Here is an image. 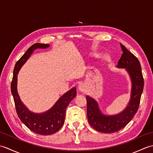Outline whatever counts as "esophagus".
Masks as SVG:
<instances>
[{
  "instance_id": "1",
  "label": "esophagus",
  "mask_w": 153,
  "mask_h": 153,
  "mask_svg": "<svg viewBox=\"0 0 153 153\" xmlns=\"http://www.w3.org/2000/svg\"><path fill=\"white\" fill-rule=\"evenodd\" d=\"M78 88H79V90L80 91H82V92H84L86 90V87L85 85H83V84H80Z\"/></svg>"
}]
</instances>
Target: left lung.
<instances>
[{
    "label": "left lung",
    "mask_w": 153,
    "mask_h": 153,
    "mask_svg": "<svg viewBox=\"0 0 153 153\" xmlns=\"http://www.w3.org/2000/svg\"><path fill=\"white\" fill-rule=\"evenodd\" d=\"M120 45L123 53L117 67L126 68L132 82L131 100L127 108L119 114L104 116L100 113L95 100L87 96V114L89 123L97 131L106 134L118 131L131 121L138 110L144 87L141 64L137 58L127 49L124 45Z\"/></svg>",
    "instance_id": "obj_1"
}]
</instances>
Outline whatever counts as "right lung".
I'll use <instances>...</instances> for the list:
<instances>
[{
    "instance_id": "obj_1",
    "label": "right lung",
    "mask_w": 153,
    "mask_h": 153,
    "mask_svg": "<svg viewBox=\"0 0 153 153\" xmlns=\"http://www.w3.org/2000/svg\"><path fill=\"white\" fill-rule=\"evenodd\" d=\"M48 47L49 45L41 43H35L31 45L16 62L11 82V92L19 118L31 131L43 135L53 134L62 127L66 107L71 100L76 96V88L74 87L62 96L52 108L46 112L39 114L31 112L22 102L16 87L17 74L23 64L27 61L35 49L37 48H45Z\"/></svg>"
}]
</instances>
